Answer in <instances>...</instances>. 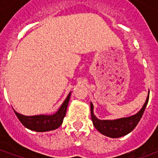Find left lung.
Wrapping results in <instances>:
<instances>
[{"label": "left lung", "mask_w": 158, "mask_h": 158, "mask_svg": "<svg viewBox=\"0 0 158 158\" xmlns=\"http://www.w3.org/2000/svg\"><path fill=\"white\" fill-rule=\"evenodd\" d=\"M148 100H149V94L142 108L136 114L128 118H122L115 120H100L97 118L94 115L93 104L90 103V113H91L93 124L101 134L111 138H118L126 135L131 132L139 122L144 113V111L146 109V105L148 103Z\"/></svg>", "instance_id": "obj_1"}]
</instances>
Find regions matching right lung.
Returning <instances> with one entry per match:
<instances>
[{
  "label": "right lung",
  "mask_w": 158,
  "mask_h": 158,
  "mask_svg": "<svg viewBox=\"0 0 158 158\" xmlns=\"http://www.w3.org/2000/svg\"><path fill=\"white\" fill-rule=\"evenodd\" d=\"M71 92L67 96L58 111L52 115H35V116H24L14 111L22 124L29 129L37 132H45L57 129L62 123L63 118L66 115L67 107L69 105Z\"/></svg>",
  "instance_id": "1"
}]
</instances>
